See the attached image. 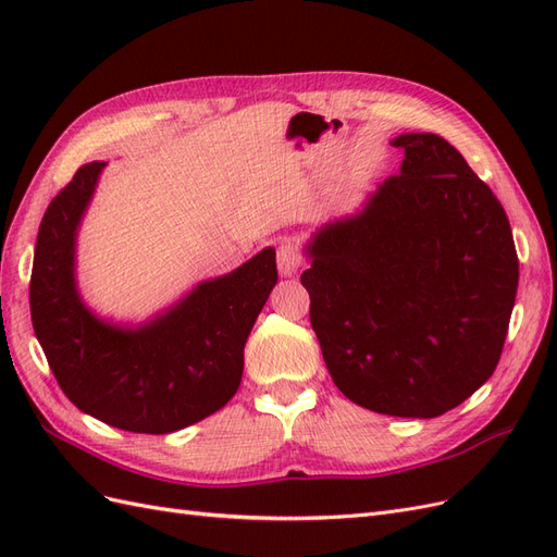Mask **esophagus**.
Masks as SVG:
<instances>
[{"label": "esophagus", "mask_w": 557, "mask_h": 557, "mask_svg": "<svg viewBox=\"0 0 557 557\" xmlns=\"http://www.w3.org/2000/svg\"><path fill=\"white\" fill-rule=\"evenodd\" d=\"M301 262H305V258H301V250L295 244L285 242V244L278 246V250H276V264H278V274L281 276H285V278L295 276L299 272Z\"/></svg>", "instance_id": "obj_1"}]
</instances>
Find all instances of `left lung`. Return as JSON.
I'll return each instance as SVG.
<instances>
[{"label":"left lung","instance_id":"1","mask_svg":"<svg viewBox=\"0 0 557 557\" xmlns=\"http://www.w3.org/2000/svg\"><path fill=\"white\" fill-rule=\"evenodd\" d=\"M399 174L320 227L301 285L334 385L360 407L436 418L493 376L518 288L509 218L440 134L409 132Z\"/></svg>","mask_w":557,"mask_h":557}]
</instances>
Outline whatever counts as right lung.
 Returning <instances> with one entry per match:
<instances>
[{
	"instance_id": "add662e5",
	"label": "right lung",
	"mask_w": 557,
	"mask_h": 557,
	"mask_svg": "<svg viewBox=\"0 0 557 557\" xmlns=\"http://www.w3.org/2000/svg\"><path fill=\"white\" fill-rule=\"evenodd\" d=\"M104 166L83 164L44 213L29 281L32 325L74 407L117 430L170 434L237 393L246 339L278 281L276 250L197 283L141 325L99 318L78 293L76 237Z\"/></svg>"
}]
</instances>
